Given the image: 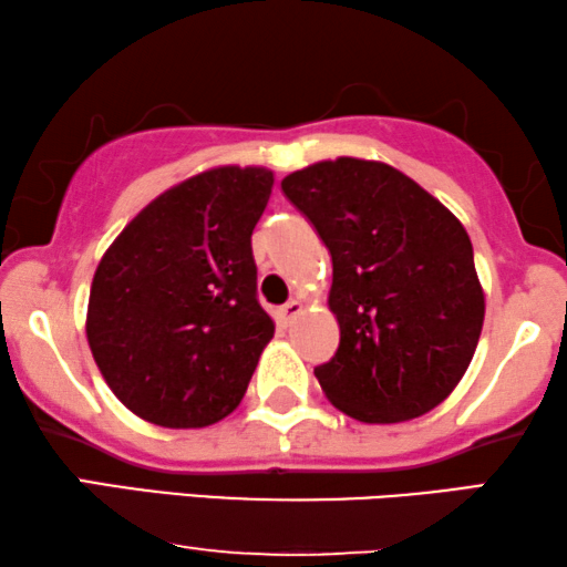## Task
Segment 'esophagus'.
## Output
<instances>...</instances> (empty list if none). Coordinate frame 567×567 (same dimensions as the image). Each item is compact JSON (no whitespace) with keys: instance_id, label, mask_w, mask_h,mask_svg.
Instances as JSON below:
<instances>
[{"instance_id":"1","label":"esophagus","mask_w":567,"mask_h":567,"mask_svg":"<svg viewBox=\"0 0 567 567\" xmlns=\"http://www.w3.org/2000/svg\"><path fill=\"white\" fill-rule=\"evenodd\" d=\"M305 312V305H301L299 299H291V301H286V305L278 309V322L284 324V328H289V324L297 320V317Z\"/></svg>"}]
</instances>
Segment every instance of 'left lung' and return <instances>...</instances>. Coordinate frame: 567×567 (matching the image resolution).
I'll return each instance as SVG.
<instances>
[{
    "mask_svg": "<svg viewBox=\"0 0 567 567\" xmlns=\"http://www.w3.org/2000/svg\"><path fill=\"white\" fill-rule=\"evenodd\" d=\"M281 190L330 250L340 346L315 369L340 413L402 423L441 405L467 371L485 293L462 221L384 162L338 157Z\"/></svg>",
    "mask_w": 567,
    "mask_h": 567,
    "instance_id": "left-lung-1",
    "label": "left lung"
}]
</instances>
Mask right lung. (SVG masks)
<instances>
[{
	"mask_svg": "<svg viewBox=\"0 0 567 567\" xmlns=\"http://www.w3.org/2000/svg\"><path fill=\"white\" fill-rule=\"evenodd\" d=\"M270 190L266 167L206 169L154 198L105 250L87 343L134 415L204 429L245 398L276 330L258 301L250 245Z\"/></svg>",
	"mask_w": 567,
	"mask_h": 567,
	"instance_id": "obj_1",
	"label": "right lung"
}]
</instances>
